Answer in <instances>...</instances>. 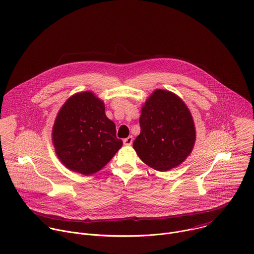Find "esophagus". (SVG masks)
I'll list each match as a JSON object with an SVG mask.
<instances>
[{"label":"esophagus","mask_w":254,"mask_h":254,"mask_svg":"<svg viewBox=\"0 0 254 254\" xmlns=\"http://www.w3.org/2000/svg\"><path fill=\"white\" fill-rule=\"evenodd\" d=\"M124 143L126 144V146H130V144L132 143V136H127V138H125Z\"/></svg>","instance_id":"34e87169"}]
</instances>
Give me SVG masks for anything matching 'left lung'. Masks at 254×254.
Here are the masks:
<instances>
[{"label":"left lung","mask_w":254,"mask_h":254,"mask_svg":"<svg viewBox=\"0 0 254 254\" xmlns=\"http://www.w3.org/2000/svg\"><path fill=\"white\" fill-rule=\"evenodd\" d=\"M140 133L132 147L157 171H169L191 154L196 131L190 111L176 94L157 89L141 108Z\"/></svg>","instance_id":"obj_1"}]
</instances>
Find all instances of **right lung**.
<instances>
[{"instance_id": "1", "label": "right lung", "mask_w": 254, "mask_h": 254, "mask_svg": "<svg viewBox=\"0 0 254 254\" xmlns=\"http://www.w3.org/2000/svg\"><path fill=\"white\" fill-rule=\"evenodd\" d=\"M52 139L63 165L82 175L99 171L123 146L116 125L105 116L103 102L90 91L77 93L64 103Z\"/></svg>"}]
</instances>
